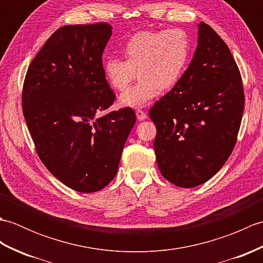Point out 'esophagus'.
Listing matches in <instances>:
<instances>
[{
	"label": "esophagus",
	"instance_id": "esophagus-1",
	"mask_svg": "<svg viewBox=\"0 0 263 263\" xmlns=\"http://www.w3.org/2000/svg\"><path fill=\"white\" fill-rule=\"evenodd\" d=\"M136 115H137V119L139 121H143V120L147 119V114L144 113L142 109H137L136 110Z\"/></svg>",
	"mask_w": 263,
	"mask_h": 263
}]
</instances>
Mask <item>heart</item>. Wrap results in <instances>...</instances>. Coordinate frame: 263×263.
<instances>
[{
	"mask_svg": "<svg viewBox=\"0 0 263 263\" xmlns=\"http://www.w3.org/2000/svg\"><path fill=\"white\" fill-rule=\"evenodd\" d=\"M124 60L108 58L104 76L115 90H124L138 72L136 85L123 91L119 104L141 107L159 92L174 87L186 68L190 41L181 29L142 31L128 39L122 49Z\"/></svg>",
	"mask_w": 263,
	"mask_h": 263,
	"instance_id": "heart-1",
	"label": "heart"
}]
</instances>
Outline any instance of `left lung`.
<instances>
[{"mask_svg": "<svg viewBox=\"0 0 263 263\" xmlns=\"http://www.w3.org/2000/svg\"><path fill=\"white\" fill-rule=\"evenodd\" d=\"M243 110L235 60L219 35L200 22L187 69L149 110L157 127L154 148L161 175L187 189L210 180L233 152Z\"/></svg>", "mask_w": 263, "mask_h": 263, "instance_id": "obj_1", "label": "left lung"}]
</instances>
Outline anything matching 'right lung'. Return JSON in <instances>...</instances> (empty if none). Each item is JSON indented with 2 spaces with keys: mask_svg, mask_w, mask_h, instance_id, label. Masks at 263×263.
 <instances>
[{
  "mask_svg": "<svg viewBox=\"0 0 263 263\" xmlns=\"http://www.w3.org/2000/svg\"><path fill=\"white\" fill-rule=\"evenodd\" d=\"M110 36L108 24L60 28L32 60L22 90L39 158L60 182L82 193L113 180L136 123L130 107L97 116L115 98L102 61Z\"/></svg>",
  "mask_w": 263,
  "mask_h": 263,
  "instance_id": "obj_1",
  "label": "right lung"
}]
</instances>
